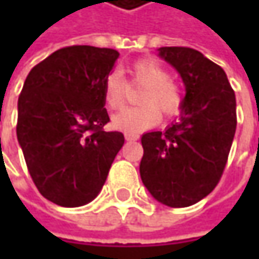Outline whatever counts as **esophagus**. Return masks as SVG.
<instances>
[{
  "label": "esophagus",
  "instance_id": "obj_1",
  "mask_svg": "<svg viewBox=\"0 0 259 259\" xmlns=\"http://www.w3.org/2000/svg\"><path fill=\"white\" fill-rule=\"evenodd\" d=\"M138 138H139V136L135 135V133H126V139H127V141H136Z\"/></svg>",
  "mask_w": 259,
  "mask_h": 259
}]
</instances>
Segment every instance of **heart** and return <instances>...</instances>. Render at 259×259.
Here are the masks:
<instances>
[{
    "label": "heart",
    "mask_w": 259,
    "mask_h": 259,
    "mask_svg": "<svg viewBox=\"0 0 259 259\" xmlns=\"http://www.w3.org/2000/svg\"><path fill=\"white\" fill-rule=\"evenodd\" d=\"M129 82L144 85L138 100L141 105L118 112L112 124L117 129L138 133L156 126L160 112L166 118L179 115L183 109L184 94L179 82L171 78L169 70L154 58L136 60L127 67ZM127 97V82L120 72L112 70L103 80V99L111 109H120Z\"/></svg>",
    "instance_id": "heart-1"
}]
</instances>
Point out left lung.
<instances>
[{
    "mask_svg": "<svg viewBox=\"0 0 259 259\" xmlns=\"http://www.w3.org/2000/svg\"><path fill=\"white\" fill-rule=\"evenodd\" d=\"M159 51L179 70L186 97L177 123L142 135L139 172L159 202L181 208L205 198L222 179L237 127L235 94L224 69L201 52L184 46Z\"/></svg>",
    "mask_w": 259,
    "mask_h": 259,
    "instance_id": "left-lung-1",
    "label": "left lung"
}]
</instances>
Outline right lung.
<instances>
[{"label":"right lung","mask_w":259,"mask_h":259,"mask_svg":"<svg viewBox=\"0 0 259 259\" xmlns=\"http://www.w3.org/2000/svg\"><path fill=\"white\" fill-rule=\"evenodd\" d=\"M115 49L66 46L35 64L18 100L16 135L38 192L61 207L97 196L124 144L109 121L103 80L118 58Z\"/></svg>","instance_id":"1"}]
</instances>
